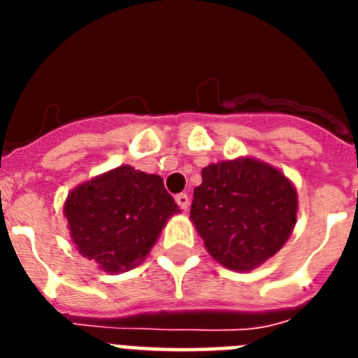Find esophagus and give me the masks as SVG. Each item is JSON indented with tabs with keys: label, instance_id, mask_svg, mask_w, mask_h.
<instances>
[{
	"label": "esophagus",
	"instance_id": "obj_1",
	"mask_svg": "<svg viewBox=\"0 0 358 358\" xmlns=\"http://www.w3.org/2000/svg\"><path fill=\"white\" fill-rule=\"evenodd\" d=\"M176 202L179 204V208H181V210H188L189 195L188 194H177L176 195Z\"/></svg>",
	"mask_w": 358,
	"mask_h": 358
}]
</instances>
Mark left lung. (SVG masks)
I'll return each mask as SVG.
<instances>
[{"instance_id":"1","label":"left lung","mask_w":358,"mask_h":358,"mask_svg":"<svg viewBox=\"0 0 358 358\" xmlns=\"http://www.w3.org/2000/svg\"><path fill=\"white\" fill-rule=\"evenodd\" d=\"M296 213L292 182L249 157L202 170L189 210L208 252L233 271H251L276 255L292 233Z\"/></svg>"}]
</instances>
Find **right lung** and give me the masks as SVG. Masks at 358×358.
<instances>
[{"label":"right lung","mask_w":358,"mask_h":358,"mask_svg":"<svg viewBox=\"0 0 358 358\" xmlns=\"http://www.w3.org/2000/svg\"><path fill=\"white\" fill-rule=\"evenodd\" d=\"M177 211L159 176L129 164L73 189L64 206L78 252L107 273L140 264Z\"/></svg>","instance_id":"1"}]
</instances>
